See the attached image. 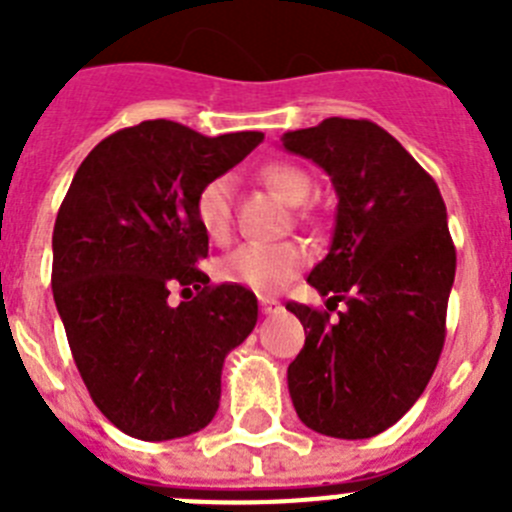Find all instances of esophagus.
I'll return each instance as SVG.
<instances>
[{
	"label": "esophagus",
	"instance_id": "esophagus-1",
	"mask_svg": "<svg viewBox=\"0 0 512 512\" xmlns=\"http://www.w3.org/2000/svg\"><path fill=\"white\" fill-rule=\"evenodd\" d=\"M259 305H261V312H264V315H274V312L282 310V305H279L274 297H261Z\"/></svg>",
	"mask_w": 512,
	"mask_h": 512
}]
</instances>
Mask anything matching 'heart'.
<instances>
[{"label": "heart", "instance_id": "obj_1", "mask_svg": "<svg viewBox=\"0 0 512 512\" xmlns=\"http://www.w3.org/2000/svg\"><path fill=\"white\" fill-rule=\"evenodd\" d=\"M261 179L289 205H305L312 194L310 176L292 164H269ZM194 215L200 228L212 241H228L233 230V179L228 174L215 176L194 197ZM307 264L305 246L295 241L284 243H243L220 261V277L225 282L271 295L282 289L297 271Z\"/></svg>", "mask_w": 512, "mask_h": 512}]
</instances>
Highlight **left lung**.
<instances>
[{
    "label": "left lung",
    "mask_w": 512,
    "mask_h": 512,
    "mask_svg": "<svg viewBox=\"0 0 512 512\" xmlns=\"http://www.w3.org/2000/svg\"><path fill=\"white\" fill-rule=\"evenodd\" d=\"M282 146L336 189L333 241L307 282L346 302L338 320L287 305L305 328L289 397L312 431L372 438L413 408L441 356L456 274L446 205L423 166L369 120L328 117L284 133Z\"/></svg>",
    "instance_id": "1"
}]
</instances>
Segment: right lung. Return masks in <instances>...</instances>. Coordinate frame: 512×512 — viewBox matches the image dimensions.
Returning a JSON list of instances; mask_svg holds the SVG:
<instances>
[{
	"mask_svg": "<svg viewBox=\"0 0 512 512\" xmlns=\"http://www.w3.org/2000/svg\"><path fill=\"white\" fill-rule=\"evenodd\" d=\"M264 133L217 138L146 120L104 138L74 174L53 228V300L94 405L122 433L171 441L220 405L225 356L259 320L241 284L210 287L194 197ZM198 289L176 308L170 289Z\"/></svg>",
	"mask_w": 512,
	"mask_h": 512,
	"instance_id": "add662e5",
	"label": "right lung"
}]
</instances>
